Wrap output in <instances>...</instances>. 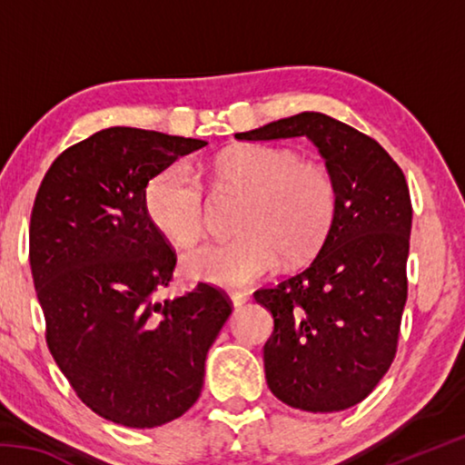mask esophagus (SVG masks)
I'll return each instance as SVG.
<instances>
[{"label":"esophagus","mask_w":465,"mask_h":465,"mask_svg":"<svg viewBox=\"0 0 465 465\" xmlns=\"http://www.w3.org/2000/svg\"><path fill=\"white\" fill-rule=\"evenodd\" d=\"M230 299H232V303L235 305V308H242V305L250 299V295L246 293V291H230Z\"/></svg>","instance_id":"1"}]
</instances>
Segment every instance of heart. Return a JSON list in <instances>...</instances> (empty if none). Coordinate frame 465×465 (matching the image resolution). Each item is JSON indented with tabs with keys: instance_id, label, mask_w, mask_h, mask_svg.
<instances>
[{
	"instance_id": "obj_1",
	"label": "heart",
	"mask_w": 465,
	"mask_h": 465,
	"mask_svg": "<svg viewBox=\"0 0 465 465\" xmlns=\"http://www.w3.org/2000/svg\"><path fill=\"white\" fill-rule=\"evenodd\" d=\"M213 193L243 196L232 240L201 246L183 258L188 279L219 287H243L266 277L279 261H308L326 242L338 211V186L324 163L299 160L293 149L243 145L209 163ZM145 209L162 235L180 248L207 230V199L201 180L172 163L149 180Z\"/></svg>"
}]
</instances>
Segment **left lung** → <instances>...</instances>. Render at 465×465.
Listing matches in <instances>:
<instances>
[{"mask_svg": "<svg viewBox=\"0 0 465 465\" xmlns=\"http://www.w3.org/2000/svg\"><path fill=\"white\" fill-rule=\"evenodd\" d=\"M308 137L338 186L332 230L316 258L254 293L272 313L264 373L281 402L338 412L365 400L398 351L408 297L412 203L404 172L365 133L302 113L240 141Z\"/></svg>", "mask_w": 465, "mask_h": 465, "instance_id": "left-lung-1", "label": "left lung"}]
</instances>
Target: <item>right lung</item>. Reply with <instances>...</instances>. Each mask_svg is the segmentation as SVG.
Segmentation results:
<instances>
[{
	"mask_svg": "<svg viewBox=\"0 0 465 465\" xmlns=\"http://www.w3.org/2000/svg\"><path fill=\"white\" fill-rule=\"evenodd\" d=\"M207 141L110 127L51 163L30 213V269L54 363L102 419L153 429L201 396L204 359L232 299L211 282L157 302L176 252L145 186Z\"/></svg>",
	"mask_w": 465,
	"mask_h": 465,
	"instance_id": "1",
	"label": "right lung"
}]
</instances>
